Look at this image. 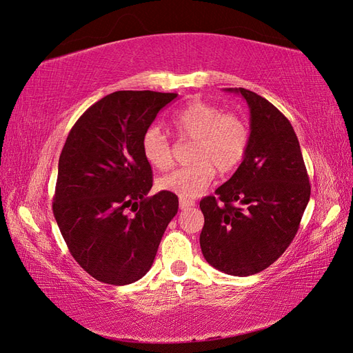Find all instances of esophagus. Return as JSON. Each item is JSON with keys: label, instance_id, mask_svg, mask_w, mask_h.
Instances as JSON below:
<instances>
[{"label": "esophagus", "instance_id": "34e87169", "mask_svg": "<svg viewBox=\"0 0 353 353\" xmlns=\"http://www.w3.org/2000/svg\"><path fill=\"white\" fill-rule=\"evenodd\" d=\"M194 206V201L193 200H187V199H179V209L181 210H185Z\"/></svg>", "mask_w": 353, "mask_h": 353}]
</instances>
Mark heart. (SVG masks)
<instances>
[{
    "label": "heart",
    "instance_id": "obj_1",
    "mask_svg": "<svg viewBox=\"0 0 353 353\" xmlns=\"http://www.w3.org/2000/svg\"><path fill=\"white\" fill-rule=\"evenodd\" d=\"M172 126L181 138L194 140L193 165L174 170L159 179V188L191 200L205 191L215 176L234 172L249 147V128L240 116L223 113L206 101H193L172 117ZM144 159L157 170L174 163L172 145L157 126L145 130L141 138Z\"/></svg>",
    "mask_w": 353,
    "mask_h": 353
}]
</instances>
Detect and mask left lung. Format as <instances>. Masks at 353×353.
<instances>
[{
  "mask_svg": "<svg viewBox=\"0 0 353 353\" xmlns=\"http://www.w3.org/2000/svg\"><path fill=\"white\" fill-rule=\"evenodd\" d=\"M240 94L250 110L243 162L215 196L200 201V248L209 265L249 276L272 265L293 241L311 196L301 145L287 117L253 91Z\"/></svg>",
  "mask_w": 353,
  "mask_h": 353,
  "instance_id": "1",
  "label": "left lung"
}]
</instances>
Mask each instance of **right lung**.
I'll return each mask as SVG.
<instances>
[{"instance_id":"add662e5","label":"right lung","mask_w":353,"mask_h":353,"mask_svg":"<svg viewBox=\"0 0 353 353\" xmlns=\"http://www.w3.org/2000/svg\"><path fill=\"white\" fill-rule=\"evenodd\" d=\"M174 99L156 91L105 95L73 125L61 150L52 212L74 261L101 283L143 279L178 212L174 193L147 197L153 172L141 152L145 130Z\"/></svg>"}]
</instances>
